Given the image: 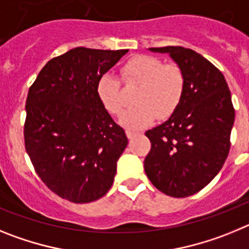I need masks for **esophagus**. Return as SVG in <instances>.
Segmentation results:
<instances>
[{
  "instance_id": "esophagus-1",
  "label": "esophagus",
  "mask_w": 249,
  "mask_h": 249,
  "mask_svg": "<svg viewBox=\"0 0 249 249\" xmlns=\"http://www.w3.org/2000/svg\"><path fill=\"white\" fill-rule=\"evenodd\" d=\"M126 135H127V137H128V138H133V137H136V136L138 135V132L137 131H132V129H127Z\"/></svg>"
}]
</instances>
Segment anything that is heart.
<instances>
[{"mask_svg":"<svg viewBox=\"0 0 249 249\" xmlns=\"http://www.w3.org/2000/svg\"><path fill=\"white\" fill-rule=\"evenodd\" d=\"M123 82L140 86L133 108L122 114L121 123L129 129H141L158 118L169 117L181 105L186 89V76L179 66L164 63L148 54L133 56L121 68ZM97 96L111 114L118 116L124 107L122 83L112 73L100 77Z\"/></svg>","mask_w":249,"mask_h":249,"instance_id":"heart-1","label":"heart"}]
</instances>
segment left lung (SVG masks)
Masks as SVG:
<instances>
[{"mask_svg": "<svg viewBox=\"0 0 249 249\" xmlns=\"http://www.w3.org/2000/svg\"><path fill=\"white\" fill-rule=\"evenodd\" d=\"M149 50L172 57L186 76V89L172 116L146 132L151 151L144 171L160 192L183 198L199 192L223 167L234 108L224 76L202 54L181 46Z\"/></svg>", "mask_w": 249, "mask_h": 249, "instance_id": "8db88e82", "label": "left lung"}]
</instances>
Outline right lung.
Listing matches in <instances>:
<instances>
[{
    "instance_id": "right-lung-1",
    "label": "right lung",
    "mask_w": 249,
    "mask_h": 249,
    "mask_svg": "<svg viewBox=\"0 0 249 249\" xmlns=\"http://www.w3.org/2000/svg\"><path fill=\"white\" fill-rule=\"evenodd\" d=\"M127 52L76 47L48 61L30 87L26 152L38 177L61 198L89 203L113 184L128 140L96 87Z\"/></svg>"
}]
</instances>
